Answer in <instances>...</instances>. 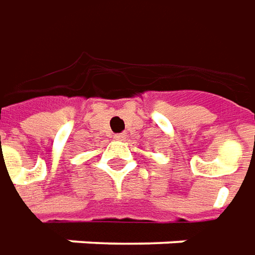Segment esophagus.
I'll use <instances>...</instances> for the list:
<instances>
[{
  "instance_id": "esophagus-1",
  "label": "esophagus",
  "mask_w": 255,
  "mask_h": 255,
  "mask_svg": "<svg viewBox=\"0 0 255 255\" xmlns=\"http://www.w3.org/2000/svg\"><path fill=\"white\" fill-rule=\"evenodd\" d=\"M127 138V134L126 132H120V134H116L114 135V139H117V141H124Z\"/></svg>"
}]
</instances>
